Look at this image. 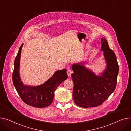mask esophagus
<instances>
[{"mask_svg": "<svg viewBox=\"0 0 131 131\" xmlns=\"http://www.w3.org/2000/svg\"><path fill=\"white\" fill-rule=\"evenodd\" d=\"M72 73H73V72L72 70H71V69H68V70L67 71V73L68 77H70L71 76V74Z\"/></svg>", "mask_w": 131, "mask_h": 131, "instance_id": "34e87169", "label": "esophagus"}]
</instances>
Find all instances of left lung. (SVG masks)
Returning <instances> with one entry per match:
<instances>
[{"label":"left lung","instance_id":"1","mask_svg":"<svg viewBox=\"0 0 131 131\" xmlns=\"http://www.w3.org/2000/svg\"><path fill=\"white\" fill-rule=\"evenodd\" d=\"M101 50L107 64L102 76L96 75L83 63L72 65L71 75L74 83L73 97L78 106L89 108L98 106L105 102L114 91L119 67L116 55L109 47L106 39H101Z\"/></svg>","mask_w":131,"mask_h":131}]
</instances>
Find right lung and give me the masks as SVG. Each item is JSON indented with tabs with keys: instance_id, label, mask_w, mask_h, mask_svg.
<instances>
[{
	"instance_id": "1",
	"label": "right lung",
	"mask_w": 131,
	"mask_h": 131,
	"mask_svg": "<svg viewBox=\"0 0 131 131\" xmlns=\"http://www.w3.org/2000/svg\"><path fill=\"white\" fill-rule=\"evenodd\" d=\"M22 44L14 62L13 82L21 99L28 105L38 108L48 106L53 101L54 92L57 87L67 77L66 69L56 71L53 76L43 84L36 86L26 85L21 82L19 75L20 58Z\"/></svg>"
}]
</instances>
